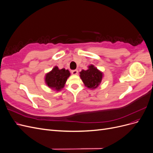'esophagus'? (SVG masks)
Instances as JSON below:
<instances>
[{"instance_id":"obj_1","label":"esophagus","mask_w":153,"mask_h":153,"mask_svg":"<svg viewBox=\"0 0 153 153\" xmlns=\"http://www.w3.org/2000/svg\"><path fill=\"white\" fill-rule=\"evenodd\" d=\"M71 73L74 75H76L78 74V70H76V69H75V70H73L71 71Z\"/></svg>"}]
</instances>
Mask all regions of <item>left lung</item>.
Here are the masks:
<instances>
[{"label":"left lung","instance_id":"1","mask_svg":"<svg viewBox=\"0 0 153 153\" xmlns=\"http://www.w3.org/2000/svg\"><path fill=\"white\" fill-rule=\"evenodd\" d=\"M80 77L85 87L91 89H95L98 87L103 77V74L94 65L88 66L87 70H82L80 72Z\"/></svg>","mask_w":153,"mask_h":153}]
</instances>
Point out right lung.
<instances>
[{"label": "right lung", "instance_id": "obj_1", "mask_svg": "<svg viewBox=\"0 0 153 153\" xmlns=\"http://www.w3.org/2000/svg\"><path fill=\"white\" fill-rule=\"evenodd\" d=\"M71 73L68 69H59L57 66H55L45 75V84L52 90L60 91L64 87Z\"/></svg>", "mask_w": 153, "mask_h": 153}]
</instances>
